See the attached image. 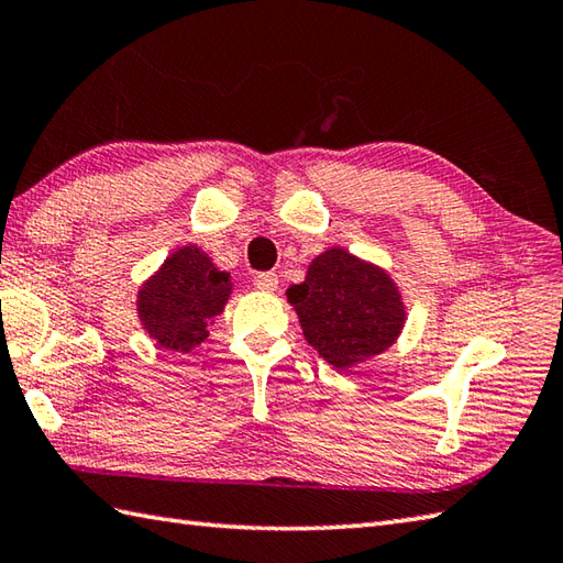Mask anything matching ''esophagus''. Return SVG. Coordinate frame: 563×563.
Returning <instances> with one entry per match:
<instances>
[{
  "instance_id": "34e87169",
  "label": "esophagus",
  "mask_w": 563,
  "mask_h": 563,
  "mask_svg": "<svg viewBox=\"0 0 563 563\" xmlns=\"http://www.w3.org/2000/svg\"><path fill=\"white\" fill-rule=\"evenodd\" d=\"M254 285L258 287L261 292H276V290H278V276H276V273H273V271L256 273Z\"/></svg>"
}]
</instances>
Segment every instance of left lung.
I'll list each match as a JSON object with an SVG mask.
<instances>
[{"mask_svg": "<svg viewBox=\"0 0 563 563\" xmlns=\"http://www.w3.org/2000/svg\"><path fill=\"white\" fill-rule=\"evenodd\" d=\"M307 343L338 369H347L396 343L405 323L398 287L382 268L345 250L311 261L305 283L287 290Z\"/></svg>", "mask_w": 563, "mask_h": 563, "instance_id": "left-lung-1", "label": "left lung"}]
</instances>
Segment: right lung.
<instances>
[{"mask_svg": "<svg viewBox=\"0 0 563 563\" xmlns=\"http://www.w3.org/2000/svg\"><path fill=\"white\" fill-rule=\"evenodd\" d=\"M230 290V273L218 271L196 246H181L141 287L136 305L143 329L158 345L189 352L203 343Z\"/></svg>", "mask_w": 563, "mask_h": 563, "instance_id": "obj_1", "label": "right lung"}]
</instances>
